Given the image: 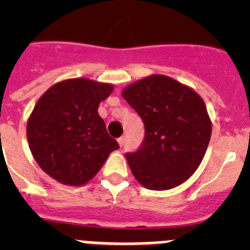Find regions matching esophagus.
Returning <instances> with one entry per match:
<instances>
[{
  "label": "esophagus",
  "instance_id": "34e87169",
  "mask_svg": "<svg viewBox=\"0 0 250 250\" xmlns=\"http://www.w3.org/2000/svg\"><path fill=\"white\" fill-rule=\"evenodd\" d=\"M118 143H119V145H120V146H123L124 143H125V135L120 136V138L118 139Z\"/></svg>",
  "mask_w": 250,
  "mask_h": 250
}]
</instances>
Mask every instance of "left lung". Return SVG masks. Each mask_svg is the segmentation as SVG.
<instances>
[{
  "label": "left lung",
  "instance_id": "8db88e82",
  "mask_svg": "<svg viewBox=\"0 0 250 250\" xmlns=\"http://www.w3.org/2000/svg\"><path fill=\"white\" fill-rule=\"evenodd\" d=\"M124 99L144 123L139 149L126 152L132 174L151 190H167L190 178L202 163L211 123L199 95L164 75L125 87Z\"/></svg>",
  "mask_w": 250,
  "mask_h": 250
}]
</instances>
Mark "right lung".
Instances as JSON below:
<instances>
[{
  "instance_id": "add662e5",
  "label": "right lung",
  "mask_w": 250,
  "mask_h": 250,
  "mask_svg": "<svg viewBox=\"0 0 250 250\" xmlns=\"http://www.w3.org/2000/svg\"><path fill=\"white\" fill-rule=\"evenodd\" d=\"M112 90L110 83L71 79L50 87L37 101L27 121V140L51 178L74 187L85 184L119 149L98 112Z\"/></svg>"
}]
</instances>
